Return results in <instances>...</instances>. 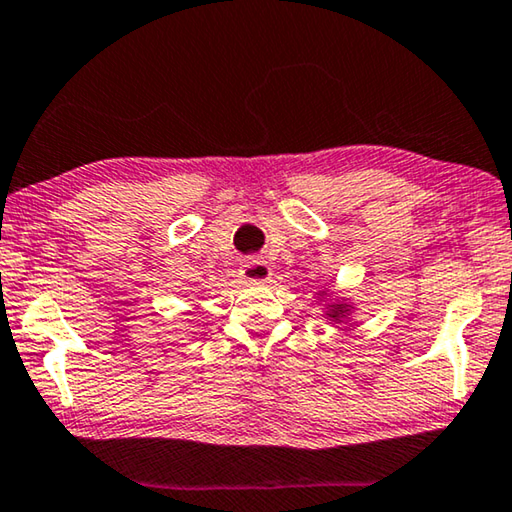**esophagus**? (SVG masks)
Listing matches in <instances>:
<instances>
[{
  "instance_id": "34e87169",
  "label": "esophagus",
  "mask_w": 512,
  "mask_h": 512,
  "mask_svg": "<svg viewBox=\"0 0 512 512\" xmlns=\"http://www.w3.org/2000/svg\"><path fill=\"white\" fill-rule=\"evenodd\" d=\"M241 278L246 282H266L271 278V266L264 259H248L241 266Z\"/></svg>"
}]
</instances>
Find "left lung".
<instances>
[{"label": "left lung", "mask_w": 512, "mask_h": 512, "mask_svg": "<svg viewBox=\"0 0 512 512\" xmlns=\"http://www.w3.org/2000/svg\"><path fill=\"white\" fill-rule=\"evenodd\" d=\"M316 300H321V305L326 307V312H323V316H326L328 321L332 323H342L346 319H351L353 316V310L355 307L351 305V298H339L332 294L330 289H323L316 294Z\"/></svg>", "instance_id": "1"}]
</instances>
